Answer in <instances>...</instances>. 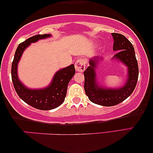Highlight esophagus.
Returning <instances> with one entry per match:
<instances>
[{
  "label": "esophagus",
  "mask_w": 153,
  "mask_h": 153,
  "mask_svg": "<svg viewBox=\"0 0 153 153\" xmlns=\"http://www.w3.org/2000/svg\"><path fill=\"white\" fill-rule=\"evenodd\" d=\"M85 61L83 59L77 60L75 62V69L77 72H82L85 70Z\"/></svg>",
  "instance_id": "esophagus-1"
}]
</instances>
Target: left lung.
<instances>
[{
    "mask_svg": "<svg viewBox=\"0 0 153 153\" xmlns=\"http://www.w3.org/2000/svg\"><path fill=\"white\" fill-rule=\"evenodd\" d=\"M114 51H118L114 58L120 60L127 67L128 78L125 84L119 88H107L99 86L96 82L95 68L100 58L89 60L90 66L84 71V90L85 95L92 102L104 106H111L126 100L137 85L139 76V67L136 58L134 48L131 43L120 33H112Z\"/></svg>",
    "mask_w": 153,
    "mask_h": 153,
    "instance_id": "8db88e82",
    "label": "left lung"
}]
</instances>
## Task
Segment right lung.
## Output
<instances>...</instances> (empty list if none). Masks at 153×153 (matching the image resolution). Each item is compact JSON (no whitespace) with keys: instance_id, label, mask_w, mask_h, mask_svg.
I'll list each match as a JSON object with an SVG mask.
<instances>
[{"instance_id":"obj_1","label":"right lung","mask_w":153,"mask_h":153,"mask_svg":"<svg viewBox=\"0 0 153 153\" xmlns=\"http://www.w3.org/2000/svg\"><path fill=\"white\" fill-rule=\"evenodd\" d=\"M49 37H51V35H37L19 44L15 51L12 63V80L19 97L26 104L39 110L53 109L64 102L68 83L75 74L74 65L61 69L54 75L52 82L49 86L39 90L29 89L24 86L19 80L17 65L23 51L30 45V43Z\"/></svg>"}]
</instances>
